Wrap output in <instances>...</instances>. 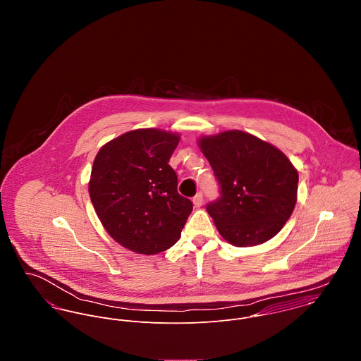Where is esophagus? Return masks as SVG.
<instances>
[{"label": "esophagus", "mask_w": 361, "mask_h": 361, "mask_svg": "<svg viewBox=\"0 0 361 361\" xmlns=\"http://www.w3.org/2000/svg\"><path fill=\"white\" fill-rule=\"evenodd\" d=\"M193 204L196 208L203 206V195L202 193H197L195 197H193Z\"/></svg>", "instance_id": "obj_1"}]
</instances>
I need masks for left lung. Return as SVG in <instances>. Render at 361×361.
Listing matches in <instances>:
<instances>
[{
	"label": "left lung",
	"mask_w": 361,
	"mask_h": 361,
	"mask_svg": "<svg viewBox=\"0 0 361 361\" xmlns=\"http://www.w3.org/2000/svg\"><path fill=\"white\" fill-rule=\"evenodd\" d=\"M197 145L221 186L207 206L219 235L236 247L272 239L298 202L299 173L274 145L243 130L202 136Z\"/></svg>",
	"instance_id": "obj_1"
}]
</instances>
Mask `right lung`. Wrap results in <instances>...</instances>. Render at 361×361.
I'll return each mask as SVG.
<instances>
[{"instance_id": "1", "label": "right lung", "mask_w": 361, "mask_h": 361, "mask_svg": "<svg viewBox=\"0 0 361 361\" xmlns=\"http://www.w3.org/2000/svg\"><path fill=\"white\" fill-rule=\"evenodd\" d=\"M179 140L173 132L135 129L105 143L94 158L92 203L108 235L130 252L152 256L172 247L193 209L168 164Z\"/></svg>"}]
</instances>
